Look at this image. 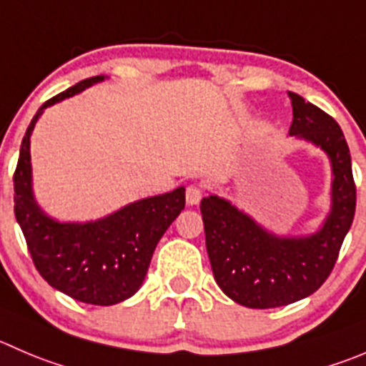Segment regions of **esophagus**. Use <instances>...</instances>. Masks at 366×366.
Segmentation results:
<instances>
[{
    "label": "esophagus",
    "mask_w": 366,
    "mask_h": 366,
    "mask_svg": "<svg viewBox=\"0 0 366 366\" xmlns=\"http://www.w3.org/2000/svg\"><path fill=\"white\" fill-rule=\"evenodd\" d=\"M187 204L194 207V204H199L201 199H203V190H201L199 185H189L187 187Z\"/></svg>",
    "instance_id": "34e87169"
}]
</instances>
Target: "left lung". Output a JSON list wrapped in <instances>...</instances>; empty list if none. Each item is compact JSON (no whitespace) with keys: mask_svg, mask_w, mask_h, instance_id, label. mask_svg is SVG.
I'll return each instance as SVG.
<instances>
[{"mask_svg":"<svg viewBox=\"0 0 366 366\" xmlns=\"http://www.w3.org/2000/svg\"><path fill=\"white\" fill-rule=\"evenodd\" d=\"M290 99V137L316 145L330 162V210L322 226L305 235H277L224 197L212 194L201 201L215 282L226 297L249 309L280 307L315 293L332 271L356 212L352 163L342 129L297 93Z\"/></svg>","mask_w":366,"mask_h":366,"instance_id":"obj_1","label":"left lung"}]
</instances>
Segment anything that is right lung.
<instances>
[{
  "label": "right lung",
  "instance_id": "obj_1",
  "mask_svg": "<svg viewBox=\"0 0 366 366\" xmlns=\"http://www.w3.org/2000/svg\"><path fill=\"white\" fill-rule=\"evenodd\" d=\"M107 76L81 81L44 102L30 122L14 174V214L41 277L68 297L93 305H114L142 287L156 244L185 208V187L145 197L97 221L61 222L34 196L30 137L44 109L84 92Z\"/></svg>",
  "mask_w": 366,
  "mask_h": 366
}]
</instances>
